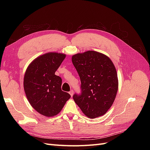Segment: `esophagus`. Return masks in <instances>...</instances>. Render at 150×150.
<instances>
[{"label": "esophagus", "instance_id": "1", "mask_svg": "<svg viewBox=\"0 0 150 150\" xmlns=\"http://www.w3.org/2000/svg\"><path fill=\"white\" fill-rule=\"evenodd\" d=\"M73 93H74V91H73V90H72H72H71V91H69V93L70 94V95H71V96H72V95H73Z\"/></svg>", "mask_w": 150, "mask_h": 150}]
</instances>
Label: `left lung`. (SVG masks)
I'll use <instances>...</instances> for the list:
<instances>
[{"mask_svg":"<svg viewBox=\"0 0 150 150\" xmlns=\"http://www.w3.org/2000/svg\"><path fill=\"white\" fill-rule=\"evenodd\" d=\"M81 79V93L73 99L89 118L105 114L114 102L118 89L116 68L106 56L88 51L72 57Z\"/></svg>","mask_w":150,"mask_h":150,"instance_id":"1","label":"left lung"}]
</instances>
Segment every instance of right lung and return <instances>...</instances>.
<instances>
[{"instance_id":"obj_1","label":"right lung","mask_w":150,"mask_h":150,"mask_svg":"<svg viewBox=\"0 0 150 150\" xmlns=\"http://www.w3.org/2000/svg\"><path fill=\"white\" fill-rule=\"evenodd\" d=\"M65 54L50 52L36 58L27 69L24 88L30 105L40 114L53 116L59 112L71 95L61 90L62 79L55 74Z\"/></svg>"}]
</instances>
